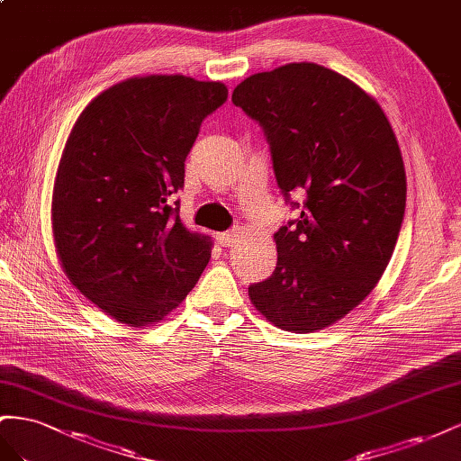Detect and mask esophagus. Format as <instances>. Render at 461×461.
<instances>
[{
	"label": "esophagus",
	"instance_id": "obj_1",
	"mask_svg": "<svg viewBox=\"0 0 461 461\" xmlns=\"http://www.w3.org/2000/svg\"><path fill=\"white\" fill-rule=\"evenodd\" d=\"M240 228H233L230 231H223V233H218L216 235V241L221 245V247H231L235 241H238L240 238Z\"/></svg>",
	"mask_w": 461,
	"mask_h": 461
}]
</instances>
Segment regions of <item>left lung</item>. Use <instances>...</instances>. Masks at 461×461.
<instances>
[{"mask_svg": "<svg viewBox=\"0 0 461 461\" xmlns=\"http://www.w3.org/2000/svg\"><path fill=\"white\" fill-rule=\"evenodd\" d=\"M231 102L265 131L285 204L301 208L274 233L278 262L249 297L284 330H321L373 292L396 247L405 212L396 135L375 98L317 63L251 75Z\"/></svg>", "mask_w": 461, "mask_h": 461, "instance_id": "8db88e82", "label": "left lung"}]
</instances>
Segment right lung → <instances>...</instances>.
I'll use <instances>...</instances> for the list:
<instances>
[{
    "mask_svg": "<svg viewBox=\"0 0 461 461\" xmlns=\"http://www.w3.org/2000/svg\"><path fill=\"white\" fill-rule=\"evenodd\" d=\"M226 85L183 75L135 77L78 115L51 196V230L71 284L131 326L162 321L199 282L212 241L179 220L172 194Z\"/></svg>",
    "mask_w": 461,
    "mask_h": 461,
    "instance_id": "add662e5",
    "label": "right lung"
}]
</instances>
